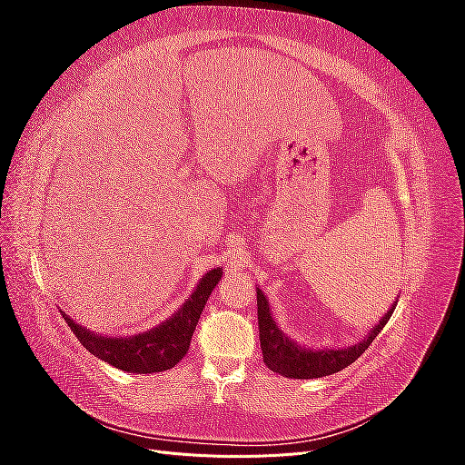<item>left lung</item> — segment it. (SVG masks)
Returning a JSON list of instances; mask_svg holds the SVG:
<instances>
[{"label":"left lung","instance_id":"8db88e82","mask_svg":"<svg viewBox=\"0 0 465 465\" xmlns=\"http://www.w3.org/2000/svg\"><path fill=\"white\" fill-rule=\"evenodd\" d=\"M396 304H393L384 314V318L376 323L372 331L364 337V341L351 345L347 349L316 351V349H304V347H299L297 343H292L289 337L275 326L270 312V304H267L263 292L258 289V326H260V343H262L265 367L283 376L301 378V380L340 372L345 367H349L351 362H355L364 351L369 349V345L374 341V337L382 331V328L391 318V312L393 308H396Z\"/></svg>","mask_w":465,"mask_h":465}]
</instances>
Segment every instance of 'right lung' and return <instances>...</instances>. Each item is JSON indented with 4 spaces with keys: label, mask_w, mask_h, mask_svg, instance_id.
Segmentation results:
<instances>
[{
    "label": "right lung",
    "mask_w": 465,
    "mask_h": 465,
    "mask_svg": "<svg viewBox=\"0 0 465 465\" xmlns=\"http://www.w3.org/2000/svg\"><path fill=\"white\" fill-rule=\"evenodd\" d=\"M221 275V267L205 273L200 281L198 289L192 292V297L173 318H168L154 330L134 337L96 335L87 331L85 328L77 326L67 314L62 316L67 322V326L75 333L79 343L85 347L89 353L112 364V367L137 374L163 372L173 369L174 364H178L186 357L195 323H198L209 294L219 283Z\"/></svg>",
    "instance_id": "right-lung-1"
}]
</instances>
